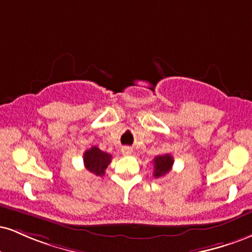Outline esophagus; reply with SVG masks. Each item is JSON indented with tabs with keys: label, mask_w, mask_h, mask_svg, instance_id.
I'll return each mask as SVG.
<instances>
[{
	"label": "esophagus",
	"mask_w": 252,
	"mask_h": 252,
	"mask_svg": "<svg viewBox=\"0 0 252 252\" xmlns=\"http://www.w3.org/2000/svg\"><path fill=\"white\" fill-rule=\"evenodd\" d=\"M122 154L123 155H130V154H131V149L128 148V147H124V148L122 149Z\"/></svg>",
	"instance_id": "esophagus-1"
}]
</instances>
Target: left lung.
<instances>
[{"instance_id": "obj_1", "label": "left lung", "mask_w": 252, "mask_h": 252, "mask_svg": "<svg viewBox=\"0 0 252 252\" xmlns=\"http://www.w3.org/2000/svg\"><path fill=\"white\" fill-rule=\"evenodd\" d=\"M154 176L155 178H162V176L167 175L172 169L173 163V156L169 154L158 155L154 158Z\"/></svg>"}]
</instances>
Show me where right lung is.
<instances>
[{
  "label": "right lung",
  "instance_id": "obj_1",
  "mask_svg": "<svg viewBox=\"0 0 252 252\" xmlns=\"http://www.w3.org/2000/svg\"><path fill=\"white\" fill-rule=\"evenodd\" d=\"M111 155L102 152L97 147H91L84 153V166L92 174L103 176L105 174V169L108 164L111 162Z\"/></svg>",
  "mask_w": 252,
  "mask_h": 252
}]
</instances>
